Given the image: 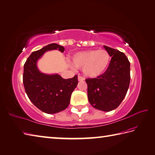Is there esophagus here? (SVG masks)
<instances>
[{
  "mask_svg": "<svg viewBox=\"0 0 155 155\" xmlns=\"http://www.w3.org/2000/svg\"><path fill=\"white\" fill-rule=\"evenodd\" d=\"M78 79L79 81H83V80H84V78H83V77H81V76H78Z\"/></svg>",
  "mask_w": 155,
  "mask_h": 155,
  "instance_id": "1",
  "label": "esophagus"
}]
</instances>
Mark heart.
Listing matches in <instances>:
<instances>
[{
    "label": "heart",
    "instance_id": "heart-1",
    "mask_svg": "<svg viewBox=\"0 0 155 155\" xmlns=\"http://www.w3.org/2000/svg\"><path fill=\"white\" fill-rule=\"evenodd\" d=\"M110 56L105 49H93L81 51L72 57L74 66L83 69V74L88 78H97L102 75L107 68Z\"/></svg>",
    "mask_w": 155,
    "mask_h": 155
}]
</instances>
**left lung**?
Wrapping results in <instances>:
<instances>
[{
  "instance_id": "1",
  "label": "left lung",
  "mask_w": 155,
  "mask_h": 155,
  "mask_svg": "<svg viewBox=\"0 0 155 155\" xmlns=\"http://www.w3.org/2000/svg\"><path fill=\"white\" fill-rule=\"evenodd\" d=\"M111 57L106 71L97 78L86 79L89 103L103 111H110L122 102L130 81V64L124 53L104 45Z\"/></svg>"
}]
</instances>
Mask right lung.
I'll return each instance as SVG.
<instances>
[{
    "mask_svg": "<svg viewBox=\"0 0 155 155\" xmlns=\"http://www.w3.org/2000/svg\"><path fill=\"white\" fill-rule=\"evenodd\" d=\"M51 50L63 53L64 48L57 44H50L32 52L24 64L23 76L28 98L36 107L48 114H57L68 106L71 94L78 83L77 76L66 79L58 74L40 72L37 62L45 52Z\"/></svg>",
    "mask_w": 155,
    "mask_h": 155,
    "instance_id": "add662e5",
    "label": "right lung"
}]
</instances>
